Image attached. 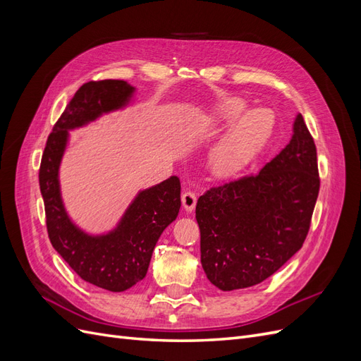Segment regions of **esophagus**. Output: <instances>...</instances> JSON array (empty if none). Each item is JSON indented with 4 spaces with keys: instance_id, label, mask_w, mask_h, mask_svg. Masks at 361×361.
Masks as SVG:
<instances>
[{
    "instance_id": "esophagus-1",
    "label": "esophagus",
    "mask_w": 361,
    "mask_h": 361,
    "mask_svg": "<svg viewBox=\"0 0 361 361\" xmlns=\"http://www.w3.org/2000/svg\"><path fill=\"white\" fill-rule=\"evenodd\" d=\"M195 203H197V194H195L194 191L187 190L182 194V206H183L185 211H187V212L194 211Z\"/></svg>"
}]
</instances>
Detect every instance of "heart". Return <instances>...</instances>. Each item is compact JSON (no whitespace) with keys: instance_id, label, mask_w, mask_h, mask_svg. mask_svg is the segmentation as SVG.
<instances>
[{"instance_id":"obj_1","label":"heart","mask_w":361,"mask_h":361,"mask_svg":"<svg viewBox=\"0 0 361 361\" xmlns=\"http://www.w3.org/2000/svg\"><path fill=\"white\" fill-rule=\"evenodd\" d=\"M243 110V102L231 101L223 106L221 116L226 120H232ZM271 128L272 116L264 108H256L243 114L214 147L212 159L216 169L226 171L243 166L264 146Z\"/></svg>"}]
</instances>
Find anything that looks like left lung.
<instances>
[{
	"instance_id": "8db88e82",
	"label": "left lung",
	"mask_w": 361,
	"mask_h": 361,
	"mask_svg": "<svg viewBox=\"0 0 361 361\" xmlns=\"http://www.w3.org/2000/svg\"><path fill=\"white\" fill-rule=\"evenodd\" d=\"M319 192L314 141L301 114L292 137L259 173L200 195L204 274L221 290L259 285L302 247Z\"/></svg>"
}]
</instances>
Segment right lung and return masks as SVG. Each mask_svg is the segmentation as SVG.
Returning <instances> with one entry per match:
<instances>
[{"mask_svg": "<svg viewBox=\"0 0 361 361\" xmlns=\"http://www.w3.org/2000/svg\"><path fill=\"white\" fill-rule=\"evenodd\" d=\"M135 92L134 85L122 80L90 81L80 87L54 125L39 171L52 247L84 281L111 292H123L146 277L161 233L179 214L180 182L171 176L138 191L116 227L104 233H89L72 221L64 207L59 174L69 130L123 110L133 102Z\"/></svg>", "mask_w": 361, "mask_h": 361, "instance_id": "1", "label": "right lung"}]
</instances>
